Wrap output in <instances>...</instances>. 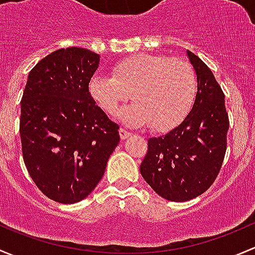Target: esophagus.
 <instances>
[{"label": "esophagus", "mask_w": 255, "mask_h": 255, "mask_svg": "<svg viewBox=\"0 0 255 255\" xmlns=\"http://www.w3.org/2000/svg\"><path fill=\"white\" fill-rule=\"evenodd\" d=\"M119 133H120V138H122V140H125V138H128V136H131V132H128V131H127L125 128H119Z\"/></svg>", "instance_id": "esophagus-1"}]
</instances>
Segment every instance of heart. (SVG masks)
<instances>
[{
    "label": "heart",
    "instance_id": "b5f03b06",
    "mask_svg": "<svg viewBox=\"0 0 255 255\" xmlns=\"http://www.w3.org/2000/svg\"><path fill=\"white\" fill-rule=\"evenodd\" d=\"M198 92V81L189 62L163 55L136 54L115 62L112 76L96 73L88 82L91 98L113 114L130 97L135 104L122 110L127 124L151 125L158 132L184 120Z\"/></svg>",
    "mask_w": 255,
    "mask_h": 255
}]
</instances>
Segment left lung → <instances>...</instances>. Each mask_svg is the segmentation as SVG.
<instances>
[{
	"instance_id": "8db88e82",
	"label": "left lung",
	"mask_w": 255,
	"mask_h": 255,
	"mask_svg": "<svg viewBox=\"0 0 255 255\" xmlns=\"http://www.w3.org/2000/svg\"><path fill=\"white\" fill-rule=\"evenodd\" d=\"M198 81L195 102L186 118L159 137L148 140L141 175L159 196L188 201L212 185L224 162L230 127L225 94L212 71L186 50Z\"/></svg>"
}]
</instances>
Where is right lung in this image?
<instances>
[{"label":"right lung","mask_w":255,"mask_h":255,"mask_svg":"<svg viewBox=\"0 0 255 255\" xmlns=\"http://www.w3.org/2000/svg\"><path fill=\"white\" fill-rule=\"evenodd\" d=\"M98 65L91 50L59 49L31 69L23 92V159L35 185L57 203L87 198L120 141L119 125L88 93Z\"/></svg>","instance_id":"obj_1"}]
</instances>
